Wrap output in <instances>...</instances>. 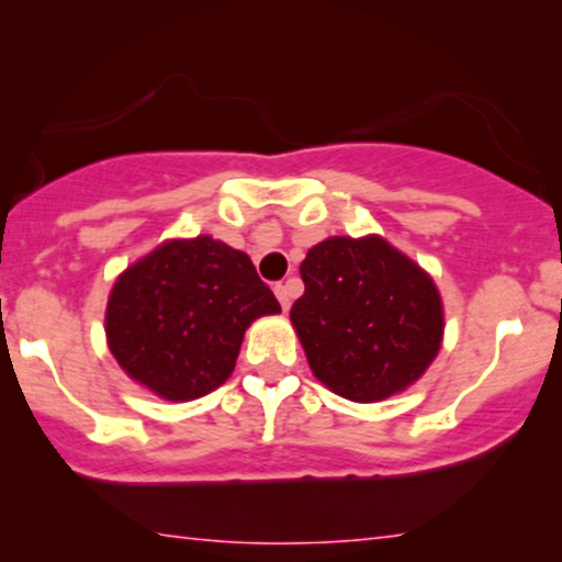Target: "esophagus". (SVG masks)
I'll return each instance as SVG.
<instances>
[{"instance_id":"1","label":"esophagus","mask_w":562,"mask_h":562,"mask_svg":"<svg viewBox=\"0 0 562 562\" xmlns=\"http://www.w3.org/2000/svg\"><path fill=\"white\" fill-rule=\"evenodd\" d=\"M274 295H277V301H280V306L288 312V308H290V288L282 285V282H280V285H274Z\"/></svg>"}]
</instances>
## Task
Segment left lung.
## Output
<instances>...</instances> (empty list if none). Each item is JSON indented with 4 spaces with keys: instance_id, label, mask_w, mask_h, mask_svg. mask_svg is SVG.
<instances>
[{
    "instance_id": "1",
    "label": "left lung",
    "mask_w": 562,
    "mask_h": 562,
    "mask_svg": "<svg viewBox=\"0 0 562 562\" xmlns=\"http://www.w3.org/2000/svg\"><path fill=\"white\" fill-rule=\"evenodd\" d=\"M301 280L290 322L314 378L348 402L396 396L441 351L434 277L385 237H327L308 248Z\"/></svg>"
}]
</instances>
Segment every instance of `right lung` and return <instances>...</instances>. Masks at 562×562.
Returning <instances> with one entry per match:
<instances>
[{
  "mask_svg": "<svg viewBox=\"0 0 562 562\" xmlns=\"http://www.w3.org/2000/svg\"><path fill=\"white\" fill-rule=\"evenodd\" d=\"M280 312L248 254L211 235L173 237L115 277L105 338L134 383L192 402L227 383L245 330Z\"/></svg>",
  "mask_w": 562,
  "mask_h": 562,
  "instance_id": "add662e5",
  "label": "right lung"
}]
</instances>
